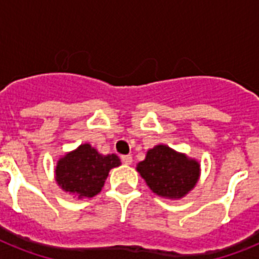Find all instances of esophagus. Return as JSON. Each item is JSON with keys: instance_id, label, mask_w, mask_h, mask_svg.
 <instances>
[{"instance_id": "1", "label": "esophagus", "mask_w": 259, "mask_h": 259, "mask_svg": "<svg viewBox=\"0 0 259 259\" xmlns=\"http://www.w3.org/2000/svg\"><path fill=\"white\" fill-rule=\"evenodd\" d=\"M122 162H125V164H132L133 162V157L130 156V154H125V156H121Z\"/></svg>"}]
</instances>
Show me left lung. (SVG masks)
<instances>
[{
	"mask_svg": "<svg viewBox=\"0 0 259 259\" xmlns=\"http://www.w3.org/2000/svg\"><path fill=\"white\" fill-rule=\"evenodd\" d=\"M199 166V162L184 154L165 145H157L148 150L137 170L158 196L179 199L195 187L200 173Z\"/></svg>",
	"mask_w": 259,
	"mask_h": 259,
	"instance_id": "obj_1",
	"label": "left lung"
}]
</instances>
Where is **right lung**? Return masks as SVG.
I'll use <instances>...</instances> for the list:
<instances>
[{"label": "right lung", "instance_id": "add662e5", "mask_svg": "<svg viewBox=\"0 0 259 259\" xmlns=\"http://www.w3.org/2000/svg\"><path fill=\"white\" fill-rule=\"evenodd\" d=\"M121 164L115 154L102 156L89 144L60 158L55 169L56 181L66 192L93 197L101 192L111 168Z\"/></svg>", "mask_w": 259, "mask_h": 259}]
</instances>
